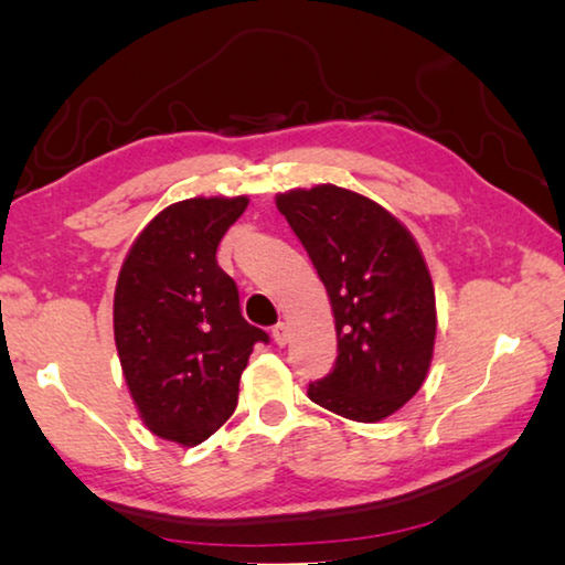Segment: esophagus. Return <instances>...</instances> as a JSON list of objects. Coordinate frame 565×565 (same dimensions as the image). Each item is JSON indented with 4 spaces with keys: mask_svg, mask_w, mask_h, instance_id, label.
I'll return each mask as SVG.
<instances>
[{
    "mask_svg": "<svg viewBox=\"0 0 565 565\" xmlns=\"http://www.w3.org/2000/svg\"><path fill=\"white\" fill-rule=\"evenodd\" d=\"M273 340L280 344V348H285V344L290 342V328L285 322H280V324H275L273 328Z\"/></svg>",
    "mask_w": 565,
    "mask_h": 565,
    "instance_id": "34e87169",
    "label": "esophagus"
}]
</instances>
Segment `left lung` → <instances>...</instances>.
<instances>
[{
  "mask_svg": "<svg viewBox=\"0 0 565 565\" xmlns=\"http://www.w3.org/2000/svg\"><path fill=\"white\" fill-rule=\"evenodd\" d=\"M332 305L338 362L308 397L352 422H382L427 380L437 300L417 241L387 207L322 183L277 193Z\"/></svg>",
  "mask_w": 565,
  "mask_h": 565,
  "instance_id": "1",
  "label": "left lung"
}]
</instances>
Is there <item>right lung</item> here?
Segmentation results:
<instances>
[{
	"instance_id": "right-lung-1",
	"label": "right lung",
	"mask_w": 565,
	"mask_h": 565,
	"mask_svg": "<svg viewBox=\"0 0 565 565\" xmlns=\"http://www.w3.org/2000/svg\"><path fill=\"white\" fill-rule=\"evenodd\" d=\"M247 195L163 207L128 250L114 292V340L148 431L195 447L231 419L263 330L247 324L215 250Z\"/></svg>"
}]
</instances>
